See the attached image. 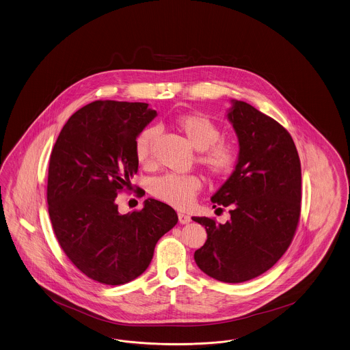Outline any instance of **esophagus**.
Segmentation results:
<instances>
[{
  "instance_id": "obj_1",
  "label": "esophagus",
  "mask_w": 350,
  "mask_h": 350,
  "mask_svg": "<svg viewBox=\"0 0 350 350\" xmlns=\"http://www.w3.org/2000/svg\"><path fill=\"white\" fill-rule=\"evenodd\" d=\"M178 221L181 224H187V223L191 221V217L189 215H185L183 212H178Z\"/></svg>"
}]
</instances>
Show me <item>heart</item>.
Returning <instances> with one entry per match:
<instances>
[{
	"mask_svg": "<svg viewBox=\"0 0 350 350\" xmlns=\"http://www.w3.org/2000/svg\"><path fill=\"white\" fill-rule=\"evenodd\" d=\"M172 124L198 151L196 163L211 178H224L234 170L238 161L237 147L228 140L220 139V127L207 116L182 113L173 118ZM157 138L159 130L156 127H146L135 138V154L142 165L152 164ZM200 187L202 182L196 174L168 173L154 180L151 194L173 207L186 208L193 203Z\"/></svg>",
	"mask_w": 350,
	"mask_h": 350,
	"instance_id": "b5f03b06",
	"label": "heart"
}]
</instances>
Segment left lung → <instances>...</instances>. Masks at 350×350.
<instances>
[{
  "mask_svg": "<svg viewBox=\"0 0 350 350\" xmlns=\"http://www.w3.org/2000/svg\"><path fill=\"white\" fill-rule=\"evenodd\" d=\"M228 120L239 142L237 165L211 200L229 207L230 220L217 224L193 217L207 232L194 259L213 279L243 282L275 266L293 241L301 215V161L288 130L250 104L234 100Z\"/></svg>",
  "mask_w": 350,
  "mask_h": 350,
  "instance_id": "8db88e82",
  "label": "left lung"
}]
</instances>
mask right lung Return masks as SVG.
Here are the masks:
<instances>
[{
    "mask_svg": "<svg viewBox=\"0 0 350 350\" xmlns=\"http://www.w3.org/2000/svg\"><path fill=\"white\" fill-rule=\"evenodd\" d=\"M154 116L146 103L92 101L68 120L51 154L46 200L53 232L71 263L100 284L137 279L157 241L178 221L176 211L152 198L126 215L116 203L133 189L135 138Z\"/></svg>",
    "mask_w": 350,
    "mask_h": 350,
    "instance_id": "obj_1",
    "label": "right lung"
}]
</instances>
